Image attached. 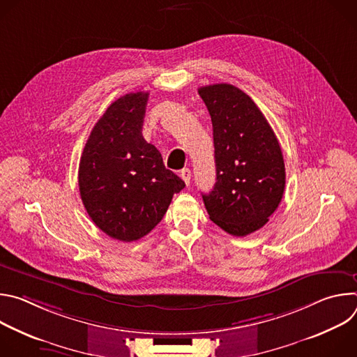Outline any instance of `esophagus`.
<instances>
[{"label": "esophagus", "mask_w": 357, "mask_h": 357, "mask_svg": "<svg viewBox=\"0 0 357 357\" xmlns=\"http://www.w3.org/2000/svg\"><path fill=\"white\" fill-rule=\"evenodd\" d=\"M181 178L183 179V182H185L186 185H189V183H190V169H188V168L182 169V171H181Z\"/></svg>", "instance_id": "34e87169"}]
</instances>
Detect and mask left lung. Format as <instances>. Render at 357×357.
Instances as JSON below:
<instances>
[{"instance_id": "8db88e82", "label": "left lung", "mask_w": 357, "mask_h": 357, "mask_svg": "<svg viewBox=\"0 0 357 357\" xmlns=\"http://www.w3.org/2000/svg\"><path fill=\"white\" fill-rule=\"evenodd\" d=\"M213 126L216 183L203 193L213 223L243 237L261 229L285 189L278 139L264 114L243 90L219 83L199 87Z\"/></svg>"}]
</instances>
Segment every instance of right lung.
<instances>
[{
	"label": "right lung",
	"mask_w": 357,
	"mask_h": 357,
	"mask_svg": "<svg viewBox=\"0 0 357 357\" xmlns=\"http://www.w3.org/2000/svg\"><path fill=\"white\" fill-rule=\"evenodd\" d=\"M148 91L128 93L93 127L79 164L83 205L107 236L135 241L154 229L185 182L142 137Z\"/></svg>",
	"instance_id": "right-lung-1"
}]
</instances>
